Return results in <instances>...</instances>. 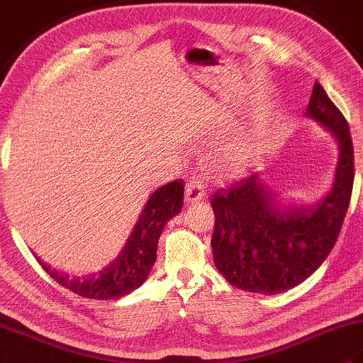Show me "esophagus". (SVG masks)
<instances>
[{
  "label": "esophagus",
  "mask_w": 363,
  "mask_h": 363,
  "mask_svg": "<svg viewBox=\"0 0 363 363\" xmlns=\"http://www.w3.org/2000/svg\"><path fill=\"white\" fill-rule=\"evenodd\" d=\"M203 198H204L203 181L199 179L198 176L190 177V179L187 181V186H186V201L190 204V203H196Z\"/></svg>",
  "instance_id": "1"
}]
</instances>
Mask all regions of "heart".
Segmentation results:
<instances>
[{
	"label": "heart",
	"instance_id": "heart-1",
	"mask_svg": "<svg viewBox=\"0 0 363 363\" xmlns=\"http://www.w3.org/2000/svg\"><path fill=\"white\" fill-rule=\"evenodd\" d=\"M254 150L252 135H240L230 138L218 150L220 164L226 168H238L250 160Z\"/></svg>",
	"mask_w": 363,
	"mask_h": 363
}]
</instances>
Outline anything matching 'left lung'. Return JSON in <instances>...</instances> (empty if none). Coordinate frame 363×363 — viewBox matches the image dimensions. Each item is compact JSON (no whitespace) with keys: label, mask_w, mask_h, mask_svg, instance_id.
Masks as SVG:
<instances>
[{"label":"left lung","mask_w":363,"mask_h":363,"mask_svg":"<svg viewBox=\"0 0 363 363\" xmlns=\"http://www.w3.org/2000/svg\"><path fill=\"white\" fill-rule=\"evenodd\" d=\"M306 113L329 129L338 143L334 184L320 201L287 203L257 174L212 196L215 267L240 290L262 295L290 290L323 264L340 234L354 182L348 121L318 82Z\"/></svg>","instance_id":"left-lung-1"}]
</instances>
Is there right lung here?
Masks as SVG:
<instances>
[{"instance_id": "right-lung-1", "label": "right lung", "mask_w": 363, "mask_h": 363, "mask_svg": "<svg viewBox=\"0 0 363 363\" xmlns=\"http://www.w3.org/2000/svg\"><path fill=\"white\" fill-rule=\"evenodd\" d=\"M184 203V182L176 179L159 187L130 229L125 243L103 268L89 276H68L38 264L62 287L89 299H117L129 295L146 281L156 262L159 237L167 221L179 213Z\"/></svg>"}]
</instances>
